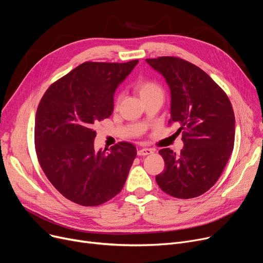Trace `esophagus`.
I'll use <instances>...</instances> for the list:
<instances>
[{
    "mask_svg": "<svg viewBox=\"0 0 263 263\" xmlns=\"http://www.w3.org/2000/svg\"><path fill=\"white\" fill-rule=\"evenodd\" d=\"M153 152V149H151V148H141V149L138 151V156H147V155H151Z\"/></svg>",
    "mask_w": 263,
    "mask_h": 263,
    "instance_id": "esophagus-1",
    "label": "esophagus"
}]
</instances>
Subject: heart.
Listing matches in <instances>:
<instances>
[{
  "instance_id": "heart-1",
  "label": "heart",
  "mask_w": 263,
  "mask_h": 263,
  "mask_svg": "<svg viewBox=\"0 0 263 263\" xmlns=\"http://www.w3.org/2000/svg\"><path fill=\"white\" fill-rule=\"evenodd\" d=\"M136 90L142 98V100H146L148 98H152L155 96H163V90L154 81H142L136 85ZM120 97L118 98V101Z\"/></svg>"
}]
</instances>
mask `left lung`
I'll list each match as a JSON object with an SVG mask.
<instances>
[{"instance_id":"8db88e82","label":"left lung","mask_w":263,"mask_h":263,"mask_svg":"<svg viewBox=\"0 0 263 263\" xmlns=\"http://www.w3.org/2000/svg\"><path fill=\"white\" fill-rule=\"evenodd\" d=\"M161 73L171 90V119L182 133L179 155L160 149L164 171L156 181L167 195L196 198L211 189L229 160L235 135V118L224 91L203 70L178 57L146 59Z\"/></svg>"}]
</instances>
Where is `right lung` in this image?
Wrapping results in <instances>:
<instances>
[{"mask_svg":"<svg viewBox=\"0 0 263 263\" xmlns=\"http://www.w3.org/2000/svg\"><path fill=\"white\" fill-rule=\"evenodd\" d=\"M139 60L84 62L55 81L37 106L34 143L39 163L61 195L82 206H98L121 191L136 148L119 142L96 152L95 125L114 109V92Z\"/></svg>","mask_w":263,"mask_h":263,"instance_id":"add662e5","label":"right lung"}]
</instances>
